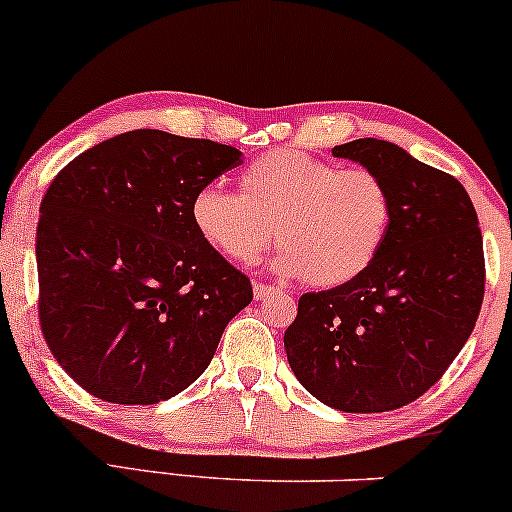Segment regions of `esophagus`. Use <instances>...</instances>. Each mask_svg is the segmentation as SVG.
<instances>
[{
    "label": "esophagus",
    "mask_w": 512,
    "mask_h": 512,
    "mask_svg": "<svg viewBox=\"0 0 512 512\" xmlns=\"http://www.w3.org/2000/svg\"><path fill=\"white\" fill-rule=\"evenodd\" d=\"M252 291H255V299L262 301L267 299V296H272L274 291H277V286L272 284H262V282H255V286H252Z\"/></svg>",
    "instance_id": "1"
}]
</instances>
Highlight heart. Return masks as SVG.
Segmentation results:
<instances>
[{"label": "heart", "mask_w": 512, "mask_h": 512, "mask_svg": "<svg viewBox=\"0 0 512 512\" xmlns=\"http://www.w3.org/2000/svg\"><path fill=\"white\" fill-rule=\"evenodd\" d=\"M391 192L367 167L340 170L301 150H269L240 174V194L196 189L189 218L199 238L235 265H252L272 240L274 267L320 289L367 272L391 226Z\"/></svg>", "instance_id": "heart-1"}]
</instances>
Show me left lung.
Instances as JSON below:
<instances>
[{"label":"left lung","mask_w":512,"mask_h":512,"mask_svg":"<svg viewBox=\"0 0 512 512\" xmlns=\"http://www.w3.org/2000/svg\"><path fill=\"white\" fill-rule=\"evenodd\" d=\"M333 155L384 179L391 226L367 272L301 296L286 359L325 406L396 411L440 381L474 330L486 284L479 218L452 174L389 140L359 138Z\"/></svg>","instance_id":"8db88e82"}]
</instances>
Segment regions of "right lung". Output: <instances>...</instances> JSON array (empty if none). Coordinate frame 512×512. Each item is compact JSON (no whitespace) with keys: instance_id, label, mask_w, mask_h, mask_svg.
Instances as JSON below:
<instances>
[{"instance_id":"1","label":"right lung","mask_w":512,"mask_h":512,"mask_svg":"<svg viewBox=\"0 0 512 512\" xmlns=\"http://www.w3.org/2000/svg\"><path fill=\"white\" fill-rule=\"evenodd\" d=\"M240 155L138 128L84 150L50 182L36 233L38 318L84 391L150 406L209 367L252 284L199 238L189 204Z\"/></svg>"}]
</instances>
